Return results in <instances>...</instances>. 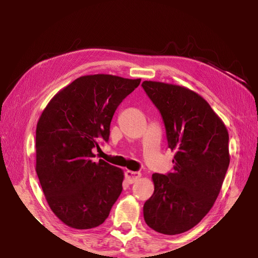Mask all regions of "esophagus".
I'll return each mask as SVG.
<instances>
[{
  "label": "esophagus",
  "mask_w": 258,
  "mask_h": 258,
  "mask_svg": "<svg viewBox=\"0 0 258 258\" xmlns=\"http://www.w3.org/2000/svg\"><path fill=\"white\" fill-rule=\"evenodd\" d=\"M125 177H126V180L128 181V183H134V182H137L140 177H141V173L133 172V171H126Z\"/></svg>",
  "instance_id": "obj_1"
}]
</instances>
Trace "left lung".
Returning a JSON list of instances; mask_svg holds the SVG:
<instances>
[{"label":"left lung","mask_w":258,"mask_h":258,"mask_svg":"<svg viewBox=\"0 0 258 258\" xmlns=\"http://www.w3.org/2000/svg\"><path fill=\"white\" fill-rule=\"evenodd\" d=\"M142 87L163 117L174 171L152 174L155 191L143 206L157 232L174 235L211 211L230 164L229 133L203 97L184 86L145 81Z\"/></svg>","instance_id":"1"}]
</instances>
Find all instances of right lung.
Wrapping results in <instances>:
<instances>
[{
	"mask_svg": "<svg viewBox=\"0 0 258 258\" xmlns=\"http://www.w3.org/2000/svg\"><path fill=\"white\" fill-rule=\"evenodd\" d=\"M141 80L97 74L60 90L36 127V173L51 211L68 226L97 228L123 190L124 172L92 160L100 140L108 141L113 113Z\"/></svg>",
	"mask_w": 258,
	"mask_h": 258,
	"instance_id": "1",
	"label": "right lung"
}]
</instances>
